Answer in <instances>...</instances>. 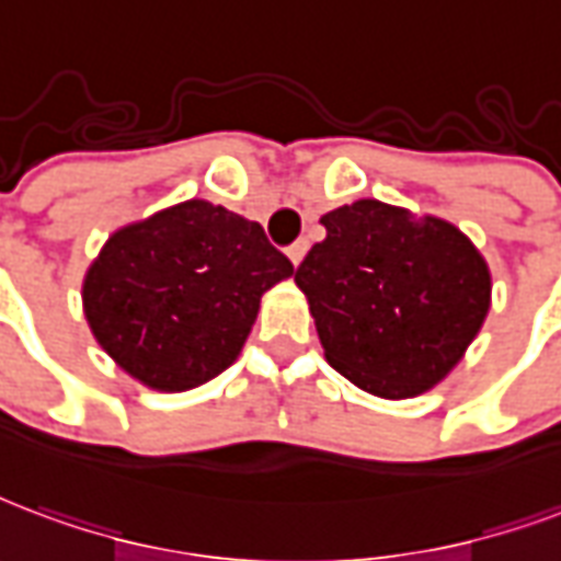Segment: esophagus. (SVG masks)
I'll return each instance as SVG.
<instances>
[{
  "label": "esophagus",
  "instance_id": "obj_1",
  "mask_svg": "<svg viewBox=\"0 0 561 561\" xmlns=\"http://www.w3.org/2000/svg\"><path fill=\"white\" fill-rule=\"evenodd\" d=\"M306 249H309V243H306V240H297V243L288 247V259H291L294 264H300L302 255H306Z\"/></svg>",
  "mask_w": 561,
  "mask_h": 561
}]
</instances>
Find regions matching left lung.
Wrapping results in <instances>:
<instances>
[{"label": "left lung", "mask_w": 561, "mask_h": 561, "mask_svg": "<svg viewBox=\"0 0 561 561\" xmlns=\"http://www.w3.org/2000/svg\"><path fill=\"white\" fill-rule=\"evenodd\" d=\"M294 273L323 356L380 398H413L460 363L491 309V270L446 219L359 198L321 217Z\"/></svg>", "instance_id": "obj_1"}]
</instances>
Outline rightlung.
I'll return each mask as SVG.
<instances>
[{
  "mask_svg": "<svg viewBox=\"0 0 561 561\" xmlns=\"http://www.w3.org/2000/svg\"><path fill=\"white\" fill-rule=\"evenodd\" d=\"M291 273L259 222L190 198L103 243L82 282V309L133 380L184 392L238 359L261 294Z\"/></svg>",
  "mask_w": 561,
  "mask_h": 561,
  "instance_id": "1",
  "label": "right lung"
}]
</instances>
